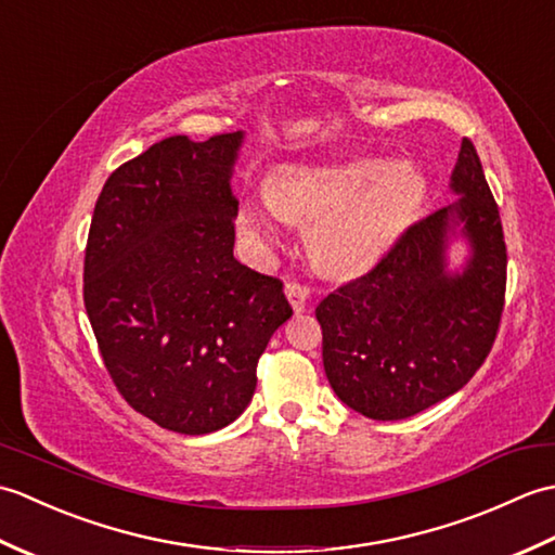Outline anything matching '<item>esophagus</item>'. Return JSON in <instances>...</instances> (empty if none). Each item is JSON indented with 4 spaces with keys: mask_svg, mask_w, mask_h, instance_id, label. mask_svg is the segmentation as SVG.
<instances>
[{
    "mask_svg": "<svg viewBox=\"0 0 555 555\" xmlns=\"http://www.w3.org/2000/svg\"><path fill=\"white\" fill-rule=\"evenodd\" d=\"M284 293H286V298L291 302V308L296 310V312H300L305 305H308V300H310V288L305 286V284H298V281H288Z\"/></svg>",
    "mask_w": 555,
    "mask_h": 555,
    "instance_id": "esophagus-1",
    "label": "esophagus"
}]
</instances>
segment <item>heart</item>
<instances>
[{
	"label": "heart",
	"instance_id": "1",
	"mask_svg": "<svg viewBox=\"0 0 555 555\" xmlns=\"http://www.w3.org/2000/svg\"><path fill=\"white\" fill-rule=\"evenodd\" d=\"M422 169L360 157L279 171L274 188L243 199L238 223L247 238L271 243L279 223L310 221L312 257L336 274H360L388 253L427 199Z\"/></svg>",
	"mask_w": 555,
	"mask_h": 555
}]
</instances>
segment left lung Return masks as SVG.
I'll use <instances>...</instances> for the list:
<instances>
[{"mask_svg": "<svg viewBox=\"0 0 555 555\" xmlns=\"http://www.w3.org/2000/svg\"><path fill=\"white\" fill-rule=\"evenodd\" d=\"M457 203L405 231L393 250L317 305L334 393L370 420H405L460 391L487 360L505 296V243L475 145L451 173ZM468 255L450 267V247Z\"/></svg>", "mask_w": 555, "mask_h": 555, "instance_id": "8db88e82", "label": "left lung"}]
</instances>
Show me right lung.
Returning <instances> with one entry per match:
<instances>
[{"mask_svg":"<svg viewBox=\"0 0 555 555\" xmlns=\"http://www.w3.org/2000/svg\"><path fill=\"white\" fill-rule=\"evenodd\" d=\"M243 140H159L109 176L92 215L82 298L104 367L128 405L169 431L238 417L259 356L293 314L279 279L233 257Z\"/></svg>","mask_w":555,"mask_h":555,"instance_id":"add662e5","label":"right lung"}]
</instances>
